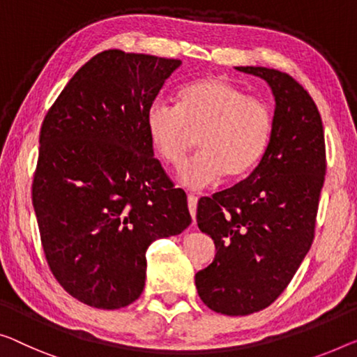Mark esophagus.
Here are the masks:
<instances>
[{
	"label": "esophagus",
	"instance_id": "34e87169",
	"mask_svg": "<svg viewBox=\"0 0 357 357\" xmlns=\"http://www.w3.org/2000/svg\"><path fill=\"white\" fill-rule=\"evenodd\" d=\"M197 197L194 194H189L188 195V205H189V211H190V216H192V221L195 222V215H197Z\"/></svg>",
	"mask_w": 357,
	"mask_h": 357
}]
</instances>
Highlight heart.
Instances as JSON below:
<instances>
[{"mask_svg":"<svg viewBox=\"0 0 357 357\" xmlns=\"http://www.w3.org/2000/svg\"><path fill=\"white\" fill-rule=\"evenodd\" d=\"M273 112L264 100L220 77L183 84L176 107L153 100L146 110V131L162 162L179 167L199 132L200 153L185 163L179 181L205 188L222 174L236 178L261 160L273 136Z\"/></svg>","mask_w":357,"mask_h":357,"instance_id":"obj_1","label":"heart"}]
</instances>
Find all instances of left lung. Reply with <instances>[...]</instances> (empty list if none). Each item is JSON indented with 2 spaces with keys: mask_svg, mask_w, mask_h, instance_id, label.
I'll use <instances>...</instances> for the list:
<instances>
[{
  "mask_svg": "<svg viewBox=\"0 0 357 357\" xmlns=\"http://www.w3.org/2000/svg\"><path fill=\"white\" fill-rule=\"evenodd\" d=\"M236 68L273 89V136L245 179L200 199L197 225L216 255L195 287L210 310L247 316L278 300L310 252L327 163L321 114L306 89L274 68Z\"/></svg>",
  "mask_w": 357,
  "mask_h": 357,
  "instance_id": "8db88e82",
  "label": "left lung"
}]
</instances>
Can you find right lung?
Listing matches in <instances>:
<instances>
[{"label":"right lung","instance_id":"add662e5","mask_svg":"<svg viewBox=\"0 0 357 357\" xmlns=\"http://www.w3.org/2000/svg\"><path fill=\"white\" fill-rule=\"evenodd\" d=\"M179 59L109 50L70 78L40 131L31 202L46 261L84 305L139 298L146 252L192 222L188 197L153 157L146 110Z\"/></svg>","mask_w":357,"mask_h":357}]
</instances>
